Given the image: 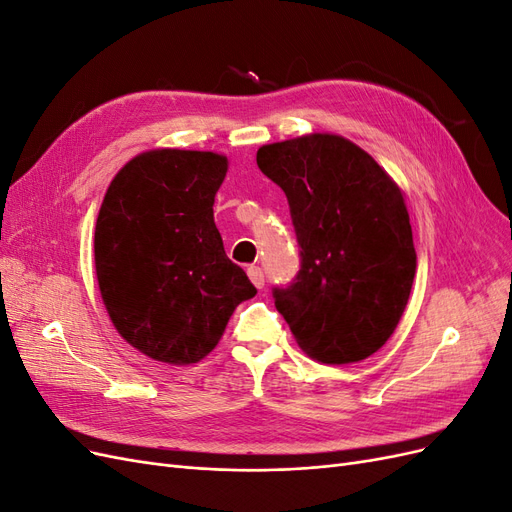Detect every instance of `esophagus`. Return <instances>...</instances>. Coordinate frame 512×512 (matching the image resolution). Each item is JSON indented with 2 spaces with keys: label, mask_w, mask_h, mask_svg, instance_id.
<instances>
[{
  "label": "esophagus",
  "mask_w": 512,
  "mask_h": 512,
  "mask_svg": "<svg viewBox=\"0 0 512 512\" xmlns=\"http://www.w3.org/2000/svg\"><path fill=\"white\" fill-rule=\"evenodd\" d=\"M247 275H250V280H252V284L260 290L262 286H265V273H262V269L260 267H256V265H252L250 269H247Z\"/></svg>",
  "instance_id": "esophagus-1"
}]
</instances>
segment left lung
I'll list each match as a JSON object with an SVG mask.
<instances>
[{
    "mask_svg": "<svg viewBox=\"0 0 512 512\" xmlns=\"http://www.w3.org/2000/svg\"><path fill=\"white\" fill-rule=\"evenodd\" d=\"M256 162L284 190L301 247L297 277L273 288L277 312L314 361L367 359L393 335L416 273L404 192L337 134L262 145Z\"/></svg>",
    "mask_w": 512,
    "mask_h": 512,
    "instance_id": "8db88e82",
    "label": "left lung"
}]
</instances>
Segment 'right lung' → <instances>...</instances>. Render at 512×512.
<instances>
[{
	"instance_id": "right-lung-1",
	"label": "right lung",
	"mask_w": 512,
	"mask_h": 512,
	"mask_svg": "<svg viewBox=\"0 0 512 512\" xmlns=\"http://www.w3.org/2000/svg\"><path fill=\"white\" fill-rule=\"evenodd\" d=\"M226 170L220 153L153 149L104 194L94 237L102 301L119 335L153 361L205 359L256 294L213 222Z\"/></svg>"
}]
</instances>
